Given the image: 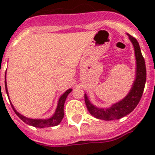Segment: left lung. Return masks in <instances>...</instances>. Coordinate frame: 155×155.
<instances>
[{
	"instance_id": "left-lung-1",
	"label": "left lung",
	"mask_w": 155,
	"mask_h": 155,
	"mask_svg": "<svg viewBox=\"0 0 155 155\" xmlns=\"http://www.w3.org/2000/svg\"><path fill=\"white\" fill-rule=\"evenodd\" d=\"M127 36H128V39L130 40V42L134 46V54L136 59L135 78L133 82V85L124 98L116 103H113L110 107L107 108L97 107L95 105H93L91 102V101L89 100L87 94L85 93V105L87 107L89 112L96 118L101 119L105 121L122 118L134 111V108L137 107V105L141 99L146 82L145 61L142 55L141 49L138 41L129 34H127Z\"/></svg>"
}]
</instances>
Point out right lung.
Here are the masks:
<instances>
[{
    "label": "right lung",
    "instance_id": "right-lung-1",
    "mask_svg": "<svg viewBox=\"0 0 155 155\" xmlns=\"http://www.w3.org/2000/svg\"><path fill=\"white\" fill-rule=\"evenodd\" d=\"M5 86H6V94H7L8 98H9L8 90H7V86H6V77H5ZM71 91H72V89H69V90H67L64 93L63 95H61V96L59 97V101H58L57 107L55 109L54 115L52 116L51 117H49V118L47 119L29 118V117H25V116L21 115V113H19L18 111H17V110L15 109V107H14L12 104L11 103V105H12V109H13L14 111H15V113L17 115V117L20 119H21L24 123H26L27 124H28V125L35 127H40V128L57 126V125H59V123H61L63 117H64V102H65L67 96H68V95H69Z\"/></svg>",
    "mask_w": 155,
    "mask_h": 155
}]
</instances>
